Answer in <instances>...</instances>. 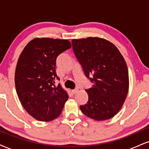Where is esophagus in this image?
I'll return each mask as SVG.
<instances>
[{
  "instance_id": "34e87169",
  "label": "esophagus",
  "mask_w": 149,
  "mask_h": 149,
  "mask_svg": "<svg viewBox=\"0 0 149 149\" xmlns=\"http://www.w3.org/2000/svg\"><path fill=\"white\" fill-rule=\"evenodd\" d=\"M78 92V89H75V90H71V92H72V93L73 94V95H74V94H76V93H77V92Z\"/></svg>"
}]
</instances>
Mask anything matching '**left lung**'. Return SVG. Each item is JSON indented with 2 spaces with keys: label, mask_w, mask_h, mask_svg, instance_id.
Segmentation results:
<instances>
[{
  "label": "left lung",
  "mask_w": 149,
  "mask_h": 149,
  "mask_svg": "<svg viewBox=\"0 0 149 149\" xmlns=\"http://www.w3.org/2000/svg\"><path fill=\"white\" fill-rule=\"evenodd\" d=\"M73 52L85 76L93 83L85 90L88 103L80 106L83 114L97 121L116 116L129 90V74L123 57L115 45L99 37L73 39ZM93 76L90 78L88 76Z\"/></svg>",
  "instance_id": "8db88e82"
}]
</instances>
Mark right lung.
<instances>
[{
	"label": "right lung",
	"instance_id": "obj_1",
	"mask_svg": "<svg viewBox=\"0 0 149 149\" xmlns=\"http://www.w3.org/2000/svg\"><path fill=\"white\" fill-rule=\"evenodd\" d=\"M71 47L66 39L36 38L25 46L15 74L17 94L26 111L33 118L49 122L60 116L69 98L60 84L55 85L56 59Z\"/></svg>",
	"mask_w": 149,
	"mask_h": 149
}]
</instances>
